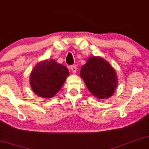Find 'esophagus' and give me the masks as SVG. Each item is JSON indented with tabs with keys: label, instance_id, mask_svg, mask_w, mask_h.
<instances>
[{
	"label": "esophagus",
	"instance_id": "1",
	"mask_svg": "<svg viewBox=\"0 0 149 149\" xmlns=\"http://www.w3.org/2000/svg\"><path fill=\"white\" fill-rule=\"evenodd\" d=\"M71 71H72V72L73 73H76V71H77V67L76 65H72V66L71 67Z\"/></svg>",
	"mask_w": 149,
	"mask_h": 149
}]
</instances>
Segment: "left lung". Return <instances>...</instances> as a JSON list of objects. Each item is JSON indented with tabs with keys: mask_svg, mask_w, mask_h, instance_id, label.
Wrapping results in <instances>:
<instances>
[{
	"mask_svg": "<svg viewBox=\"0 0 149 149\" xmlns=\"http://www.w3.org/2000/svg\"><path fill=\"white\" fill-rule=\"evenodd\" d=\"M80 76L90 92L102 100L112 96L117 86L118 79L114 69L101 57L88 58L81 68Z\"/></svg>",
	"mask_w": 149,
	"mask_h": 149,
	"instance_id": "8db88e82",
	"label": "left lung"
}]
</instances>
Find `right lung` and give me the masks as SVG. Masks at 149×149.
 <instances>
[{
    "mask_svg": "<svg viewBox=\"0 0 149 149\" xmlns=\"http://www.w3.org/2000/svg\"><path fill=\"white\" fill-rule=\"evenodd\" d=\"M69 76L64 65L53 59L37 64L32 71L30 84L34 93L43 98H51L56 94Z\"/></svg>",
    "mask_w": 149,
    "mask_h": 149,
    "instance_id": "1",
    "label": "right lung"
}]
</instances>
